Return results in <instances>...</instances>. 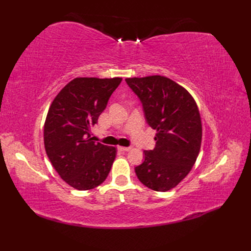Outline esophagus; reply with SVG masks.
<instances>
[{"instance_id":"obj_1","label":"esophagus","mask_w":251,"mask_h":251,"mask_svg":"<svg viewBox=\"0 0 251 251\" xmlns=\"http://www.w3.org/2000/svg\"><path fill=\"white\" fill-rule=\"evenodd\" d=\"M130 149L131 148H128V147H118V150L119 151H127Z\"/></svg>"}]
</instances>
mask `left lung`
I'll return each instance as SVG.
<instances>
[{
    "label": "left lung",
    "instance_id": "left-lung-1",
    "mask_svg": "<svg viewBox=\"0 0 251 251\" xmlns=\"http://www.w3.org/2000/svg\"><path fill=\"white\" fill-rule=\"evenodd\" d=\"M126 82L139 98L148 125L157 131L155 149L143 151L144 161L135 173L153 191H170L186 177L199 155L198 107L183 87L168 77L153 75Z\"/></svg>",
    "mask_w": 251,
    "mask_h": 251
}]
</instances>
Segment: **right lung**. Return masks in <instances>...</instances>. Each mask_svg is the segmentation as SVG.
I'll list each match as a JSON object with an SVG mask.
<instances>
[{
  "instance_id": "1",
  "label": "right lung",
  "mask_w": 251,
  "mask_h": 251,
  "mask_svg": "<svg viewBox=\"0 0 251 251\" xmlns=\"http://www.w3.org/2000/svg\"><path fill=\"white\" fill-rule=\"evenodd\" d=\"M120 77H77L60 90L52 101L44 126V143L53 168L78 191L92 189L110 173L116 149L91 138Z\"/></svg>"
}]
</instances>
